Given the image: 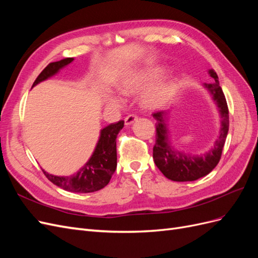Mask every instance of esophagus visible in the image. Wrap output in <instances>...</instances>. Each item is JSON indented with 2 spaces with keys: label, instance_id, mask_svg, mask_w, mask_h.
I'll list each match as a JSON object with an SVG mask.
<instances>
[{
  "label": "esophagus",
  "instance_id": "obj_1",
  "mask_svg": "<svg viewBox=\"0 0 258 258\" xmlns=\"http://www.w3.org/2000/svg\"><path fill=\"white\" fill-rule=\"evenodd\" d=\"M138 119V116L135 114H130L128 115L126 118H124V123L126 124H131L132 122H135Z\"/></svg>",
  "mask_w": 258,
  "mask_h": 258
}]
</instances>
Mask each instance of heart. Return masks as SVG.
Listing matches in <instances>:
<instances>
[{"label":"heart","instance_id":"heart-1","mask_svg":"<svg viewBox=\"0 0 258 258\" xmlns=\"http://www.w3.org/2000/svg\"><path fill=\"white\" fill-rule=\"evenodd\" d=\"M165 69L162 67H153L146 70H141L135 73H131L119 82V91L124 96L132 95L143 89L146 86L152 84L162 75ZM177 89V83L175 79H166L155 84L148 89L143 96V103L147 107H159L173 98ZM108 103L112 105H118L120 100L111 96L107 99Z\"/></svg>","mask_w":258,"mask_h":258}]
</instances>
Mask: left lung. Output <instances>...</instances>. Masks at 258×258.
<instances>
[{
	"mask_svg": "<svg viewBox=\"0 0 258 258\" xmlns=\"http://www.w3.org/2000/svg\"><path fill=\"white\" fill-rule=\"evenodd\" d=\"M210 76L214 82L206 84L205 87L212 95L221 114L220 137L215 141L213 148L199 156H191L183 152L174 151L169 141L167 129V112H156L153 114L156 122V143L153 148V158L155 165L167 178L175 182H188L206 176L220 162L223 147L225 145L229 129V111L224 92L218 82V76L210 70Z\"/></svg>",
	"mask_w": 258,
	"mask_h": 258,
	"instance_id": "8db88e82",
	"label": "left lung"
}]
</instances>
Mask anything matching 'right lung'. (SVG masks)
<instances>
[{
	"label": "right lung",
	"mask_w": 258,
	"mask_h": 258,
	"mask_svg": "<svg viewBox=\"0 0 258 258\" xmlns=\"http://www.w3.org/2000/svg\"><path fill=\"white\" fill-rule=\"evenodd\" d=\"M73 58H66L57 62H51L37 76L33 86L59 72V70L70 64ZM32 86V87H33ZM123 127V120L108 124L101 130L100 139L90 159L86 165L77 171V173L70 176L51 175L43 170L50 182L61 187L62 189L71 192H93L105 187L117 166L116 138Z\"/></svg>",
	"instance_id": "add662e5"
}]
</instances>
